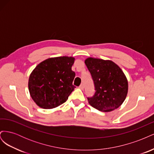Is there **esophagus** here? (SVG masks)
I'll list each match as a JSON object with an SVG mask.
<instances>
[{
  "mask_svg": "<svg viewBox=\"0 0 154 154\" xmlns=\"http://www.w3.org/2000/svg\"><path fill=\"white\" fill-rule=\"evenodd\" d=\"M79 88H81V89L82 90H83V88H84V85H83V83H82V84L80 85V87H79Z\"/></svg>",
  "mask_w": 154,
  "mask_h": 154,
  "instance_id": "esophagus-1",
  "label": "esophagus"
}]
</instances>
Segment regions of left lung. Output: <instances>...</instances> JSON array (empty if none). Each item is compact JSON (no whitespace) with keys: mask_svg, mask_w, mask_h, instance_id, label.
<instances>
[{"mask_svg":"<svg viewBox=\"0 0 154 154\" xmlns=\"http://www.w3.org/2000/svg\"><path fill=\"white\" fill-rule=\"evenodd\" d=\"M85 63L91 72L95 94L87 100L101 112H110L122 105L128 93V81L121 68L111 60L87 58Z\"/></svg>","mask_w":154,"mask_h":154,"instance_id":"obj_1","label":"left lung"}]
</instances>
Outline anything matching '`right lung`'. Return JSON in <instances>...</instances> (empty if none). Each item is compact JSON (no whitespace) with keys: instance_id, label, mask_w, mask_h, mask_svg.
Here are the masks:
<instances>
[{"instance_id":"obj_1","label":"right lung","mask_w":154,"mask_h":154,"mask_svg":"<svg viewBox=\"0 0 154 154\" xmlns=\"http://www.w3.org/2000/svg\"><path fill=\"white\" fill-rule=\"evenodd\" d=\"M71 57L50 58L40 63L31 73L28 87L35 103L44 109L57 107L66 102L76 87Z\"/></svg>"}]
</instances>
